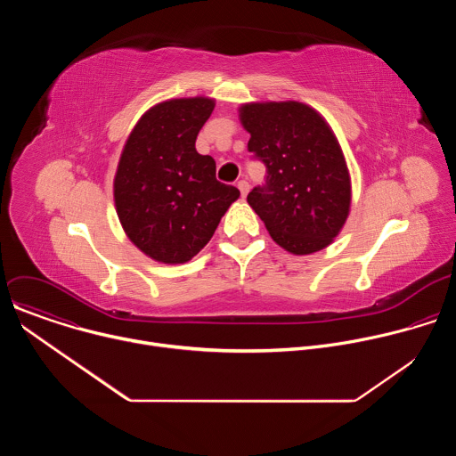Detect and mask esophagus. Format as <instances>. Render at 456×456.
Masks as SVG:
<instances>
[{
  "instance_id": "esophagus-1",
  "label": "esophagus",
  "mask_w": 456,
  "mask_h": 456,
  "mask_svg": "<svg viewBox=\"0 0 456 456\" xmlns=\"http://www.w3.org/2000/svg\"><path fill=\"white\" fill-rule=\"evenodd\" d=\"M238 189H240V192H241V197H247V192H248L250 185H248L247 180H240V182H238Z\"/></svg>"
}]
</instances>
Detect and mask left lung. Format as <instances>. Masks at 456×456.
<instances>
[{
  "mask_svg": "<svg viewBox=\"0 0 456 456\" xmlns=\"http://www.w3.org/2000/svg\"><path fill=\"white\" fill-rule=\"evenodd\" d=\"M241 124L254 160L267 167L265 183L247 194L273 240L292 254L327 247L350 209V176L329 124L301 102L245 104Z\"/></svg>",
  "mask_w": 456,
  "mask_h": 456,
  "instance_id": "1",
  "label": "left lung"
}]
</instances>
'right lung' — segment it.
<instances>
[{"instance_id": "add662e5", "label": "right lung", "mask_w": 456, "mask_h": 456, "mask_svg": "<svg viewBox=\"0 0 456 456\" xmlns=\"http://www.w3.org/2000/svg\"><path fill=\"white\" fill-rule=\"evenodd\" d=\"M213 110L206 97L160 102L124 146L113 185L117 215L127 238L157 262L197 256L240 197L216 180L215 159L194 148Z\"/></svg>"}]
</instances>
